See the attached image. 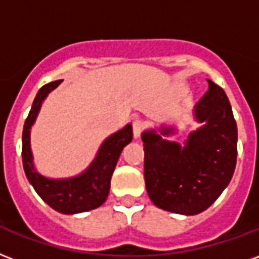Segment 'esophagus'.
Instances as JSON below:
<instances>
[{"label":"esophagus","mask_w":259,"mask_h":259,"mask_svg":"<svg viewBox=\"0 0 259 259\" xmlns=\"http://www.w3.org/2000/svg\"><path fill=\"white\" fill-rule=\"evenodd\" d=\"M141 132H143V122L140 119H136L133 122V136H135V139H139Z\"/></svg>","instance_id":"34e87169"}]
</instances>
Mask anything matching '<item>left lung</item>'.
<instances>
[{
	"label": "left lung",
	"mask_w": 259,
	"mask_h": 259,
	"mask_svg": "<svg viewBox=\"0 0 259 259\" xmlns=\"http://www.w3.org/2000/svg\"><path fill=\"white\" fill-rule=\"evenodd\" d=\"M208 91L193 107L200 127L184 145L164 136L176 127L145 130L144 178L149 199L166 211L195 215L215 202L231 183L237 156V126L222 88L207 79ZM164 137L162 138L161 136Z\"/></svg>",
	"instance_id": "left-lung-1"
}]
</instances>
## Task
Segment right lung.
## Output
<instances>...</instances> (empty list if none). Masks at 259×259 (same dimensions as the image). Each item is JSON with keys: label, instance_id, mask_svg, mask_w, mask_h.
Listing matches in <instances>:
<instances>
[{"label": "right lung", "instance_id": "1", "mask_svg": "<svg viewBox=\"0 0 259 259\" xmlns=\"http://www.w3.org/2000/svg\"><path fill=\"white\" fill-rule=\"evenodd\" d=\"M61 82L63 79L44 85L34 99L30 114L23 127V167L32 188L35 189L44 202L61 214H78L100 207L107 200L115 166L118 163L122 149L133 140V129L132 124L127 123L123 129L107 137L100 145L93 162L78 176L68 178H49L38 173L34 166L30 133L44 100Z\"/></svg>", "mask_w": 259, "mask_h": 259}]
</instances>
